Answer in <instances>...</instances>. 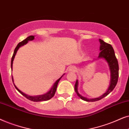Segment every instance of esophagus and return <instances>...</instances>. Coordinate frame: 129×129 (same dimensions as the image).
Segmentation results:
<instances>
[{
    "label": "esophagus",
    "mask_w": 129,
    "mask_h": 129,
    "mask_svg": "<svg viewBox=\"0 0 129 129\" xmlns=\"http://www.w3.org/2000/svg\"><path fill=\"white\" fill-rule=\"evenodd\" d=\"M69 71H71V72H75V71H76V68H75V67L72 66V67H70Z\"/></svg>",
    "instance_id": "esophagus-1"
}]
</instances>
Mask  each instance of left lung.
Listing matches in <instances>:
<instances>
[{
	"instance_id": "1",
	"label": "left lung",
	"mask_w": 129,
	"mask_h": 129,
	"mask_svg": "<svg viewBox=\"0 0 129 129\" xmlns=\"http://www.w3.org/2000/svg\"><path fill=\"white\" fill-rule=\"evenodd\" d=\"M100 42V49L101 52L99 54V58H103L106 60V61L107 62L109 63V66L110 67V70L111 72V81H110V84L108 88L107 91H106L104 94H103L100 97L95 98V99H89L87 98L82 97V95H81L80 94L78 93V91H77V87H78V80L76 81L75 84V91L76 92L77 95L79 97L81 98L83 100L86 101V102H96V101L100 100L102 99L103 98L105 97L106 96H107L108 94L110 93V92L113 90V89L115 88L116 85L118 81V61L115 55L114 51L113 49L112 46L110 44H107L103 41L102 39H99Z\"/></svg>"
}]
</instances>
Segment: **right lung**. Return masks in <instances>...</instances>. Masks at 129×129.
<instances>
[{
    "label": "right lung",
    "instance_id": "1",
    "mask_svg": "<svg viewBox=\"0 0 129 129\" xmlns=\"http://www.w3.org/2000/svg\"><path fill=\"white\" fill-rule=\"evenodd\" d=\"M34 38H35V37H34V36H29V37H28L27 38H26L25 39H24L23 41H22V42H20L18 44V45L16 46V47L15 48V51H14V52H13V56L12 57V59H11V69L12 70V65H13V59H14V58L15 56V55H16V52H17V51L18 50V49L19 48L21 47V46H23V45H25L26 44H27V42H28L29 41H32L34 40ZM62 77L61 78H59L58 79V80H56V81L55 82L54 84L53 85V86L52 87V88L48 92H47V93L44 94V95H37V96H29V95H27L26 94H24L23 92H22L21 91H20L19 89L17 88L16 85H15V84L13 83V77L12 76V81H13V84L15 85V87L16 88V89L19 92H20V94H22V95H23L24 97L26 98L27 99L29 100L30 101H32V102H42V101H47V100H50L51 98L54 97L55 93L56 92V88H57V85H58V82L59 81V80H61V78H62Z\"/></svg>",
    "mask_w": 129,
    "mask_h": 129
}]
</instances>
